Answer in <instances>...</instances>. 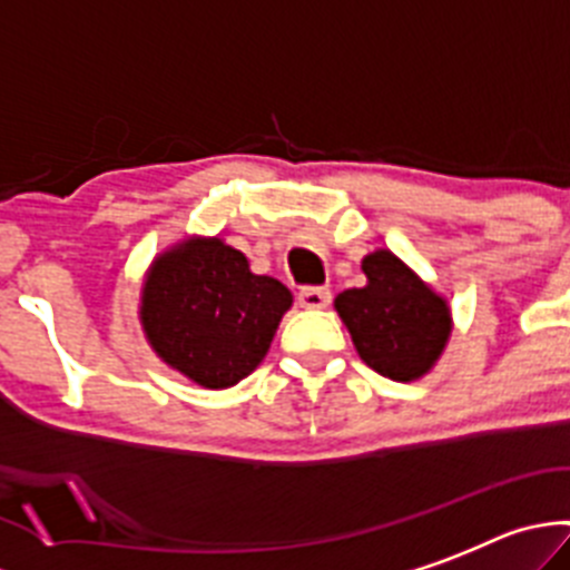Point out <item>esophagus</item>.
I'll return each instance as SVG.
<instances>
[{
    "mask_svg": "<svg viewBox=\"0 0 570 570\" xmlns=\"http://www.w3.org/2000/svg\"><path fill=\"white\" fill-rule=\"evenodd\" d=\"M332 292L326 286H304V289L297 292V304L304 306V309H323V306H330Z\"/></svg>",
    "mask_w": 570,
    "mask_h": 570,
    "instance_id": "1",
    "label": "esophagus"
}]
</instances>
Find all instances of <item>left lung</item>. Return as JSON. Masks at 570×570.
<instances>
[{"label":"left lung","mask_w":570,"mask_h":570,"mask_svg":"<svg viewBox=\"0 0 570 570\" xmlns=\"http://www.w3.org/2000/svg\"><path fill=\"white\" fill-rule=\"evenodd\" d=\"M366 284L335 297L357 355L392 381H414L434 366L451 332L449 306L386 249L363 258Z\"/></svg>","instance_id":"8db88e82"}]
</instances>
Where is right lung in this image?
Masks as SVG:
<instances>
[{
    "instance_id": "right-lung-1",
    "label": "right lung",
    "mask_w": 570,
    "mask_h": 570,
    "mask_svg": "<svg viewBox=\"0 0 570 570\" xmlns=\"http://www.w3.org/2000/svg\"><path fill=\"white\" fill-rule=\"evenodd\" d=\"M289 306V289L249 273L244 253L198 238L153 264L141 323L164 363L198 386L227 389L264 361Z\"/></svg>"
}]
</instances>
